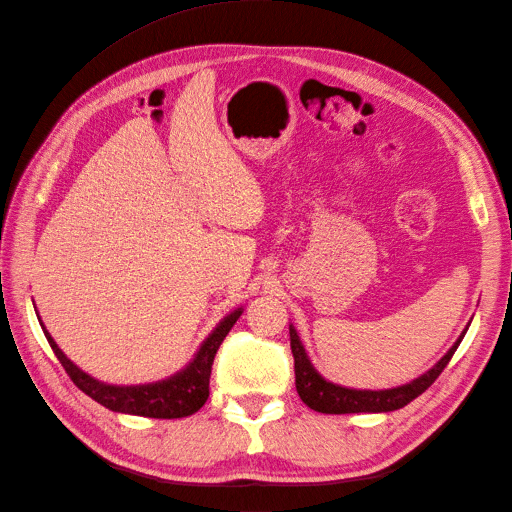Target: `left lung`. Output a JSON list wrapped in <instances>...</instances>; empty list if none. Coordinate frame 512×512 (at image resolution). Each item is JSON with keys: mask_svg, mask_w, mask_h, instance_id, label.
Wrapping results in <instances>:
<instances>
[{"mask_svg": "<svg viewBox=\"0 0 512 512\" xmlns=\"http://www.w3.org/2000/svg\"><path fill=\"white\" fill-rule=\"evenodd\" d=\"M468 331V329H466ZM455 342V346L448 350L442 359L433 365L423 376L416 380L397 386V389H386V391H356L346 389V386L333 384L324 380L314 365L309 363L307 352L301 344V339L290 324V348L294 356V384H297V393L303 399L307 408H312L322 414H354V412H391L408 406L412 399H416L421 393H425L429 386L436 382V378L442 374V369L453 359L455 350L459 348L463 335Z\"/></svg>", "mask_w": 512, "mask_h": 512, "instance_id": "left-lung-1", "label": "left lung"}]
</instances>
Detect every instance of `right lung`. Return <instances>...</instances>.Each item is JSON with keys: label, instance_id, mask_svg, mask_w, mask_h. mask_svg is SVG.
Segmentation results:
<instances>
[{"label": "right lung", "instance_id": "add662e5", "mask_svg": "<svg viewBox=\"0 0 512 512\" xmlns=\"http://www.w3.org/2000/svg\"><path fill=\"white\" fill-rule=\"evenodd\" d=\"M243 309H235L230 312L218 327L211 331V335L200 344L198 352L190 365H185L175 376H170L160 382L151 384H136V386H115V384H104L96 378L87 376L83 369L76 367L68 356L59 350L55 339L49 335V331H42L46 342L51 344L59 363L64 365L66 374L70 380L79 386V389L96 399L98 404L113 412L123 414H136V416H149V418H181L198 412L205 406L209 397V378H211V365L215 359V352H218L224 337L232 329V324L239 320ZM40 320V318H38Z\"/></svg>", "mask_w": 512, "mask_h": 512}]
</instances>
